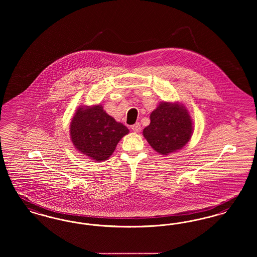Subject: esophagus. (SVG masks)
<instances>
[{
	"mask_svg": "<svg viewBox=\"0 0 257 257\" xmlns=\"http://www.w3.org/2000/svg\"><path fill=\"white\" fill-rule=\"evenodd\" d=\"M132 130L135 132V133H139L140 130H141V125L139 122H136L134 125H132Z\"/></svg>",
	"mask_w": 257,
	"mask_h": 257,
	"instance_id": "obj_1",
	"label": "esophagus"
}]
</instances>
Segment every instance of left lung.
Segmentation results:
<instances>
[{
	"label": "left lung",
	"mask_w": 257,
	"mask_h": 257,
	"mask_svg": "<svg viewBox=\"0 0 257 257\" xmlns=\"http://www.w3.org/2000/svg\"><path fill=\"white\" fill-rule=\"evenodd\" d=\"M151 122L143 130V135L151 147L167 156L181 150L192 135V120L189 111L178 102L162 103L150 115Z\"/></svg>",
	"instance_id": "obj_1"
}]
</instances>
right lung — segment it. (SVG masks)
Returning a JSON list of instances; mask_svg holds the SVG:
<instances>
[{
    "mask_svg": "<svg viewBox=\"0 0 257 257\" xmlns=\"http://www.w3.org/2000/svg\"><path fill=\"white\" fill-rule=\"evenodd\" d=\"M69 133L76 150L100 162L108 160L122 136L130 131L97 104L78 107L70 122Z\"/></svg>",
    "mask_w": 257,
    "mask_h": 257,
    "instance_id": "1",
    "label": "right lung"
}]
</instances>
